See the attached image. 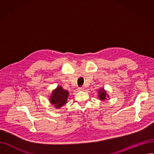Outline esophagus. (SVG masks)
I'll return each mask as SVG.
<instances>
[{
    "mask_svg": "<svg viewBox=\"0 0 154 154\" xmlns=\"http://www.w3.org/2000/svg\"><path fill=\"white\" fill-rule=\"evenodd\" d=\"M78 90H79V91H84V87H80L78 88Z\"/></svg>",
    "mask_w": 154,
    "mask_h": 154,
    "instance_id": "1",
    "label": "esophagus"
}]
</instances>
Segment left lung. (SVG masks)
I'll use <instances>...</instances> for the list:
<instances>
[{
	"label": "left lung",
	"instance_id": "left-lung-1",
	"mask_svg": "<svg viewBox=\"0 0 154 154\" xmlns=\"http://www.w3.org/2000/svg\"><path fill=\"white\" fill-rule=\"evenodd\" d=\"M99 97L100 100H106V92L103 89H101L99 91ZM108 97V96H107Z\"/></svg>",
	"mask_w": 154,
	"mask_h": 154
}]
</instances>
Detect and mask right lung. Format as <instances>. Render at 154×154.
Returning <instances> with one entry per match:
<instances>
[{
	"label": "right lung",
	"instance_id": "1",
	"mask_svg": "<svg viewBox=\"0 0 154 154\" xmlns=\"http://www.w3.org/2000/svg\"><path fill=\"white\" fill-rule=\"evenodd\" d=\"M52 94L50 100L56 108H60L66 103L69 92L63 90L62 87H58Z\"/></svg>",
	"mask_w": 154,
	"mask_h": 154
}]
</instances>
